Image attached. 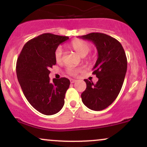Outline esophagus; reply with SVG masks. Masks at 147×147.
Here are the masks:
<instances>
[{
	"mask_svg": "<svg viewBox=\"0 0 147 147\" xmlns=\"http://www.w3.org/2000/svg\"><path fill=\"white\" fill-rule=\"evenodd\" d=\"M77 82V80H75V79H70V83H71V84L75 83V82Z\"/></svg>",
	"mask_w": 147,
	"mask_h": 147,
	"instance_id": "34e87169",
	"label": "esophagus"
}]
</instances>
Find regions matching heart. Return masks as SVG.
Wrapping results in <instances>:
<instances>
[{
	"mask_svg": "<svg viewBox=\"0 0 147 147\" xmlns=\"http://www.w3.org/2000/svg\"><path fill=\"white\" fill-rule=\"evenodd\" d=\"M70 46L76 52L79 54L81 57H86L88 54V52L91 50V44L89 42L82 39H75L72 41L70 43ZM63 50L61 46L57 47L55 52V59L57 62L60 63L63 61ZM91 59L90 57L87 59V60L90 61ZM67 72L71 76H76L77 73L80 71L81 69L78 68H75L73 66H68L66 69Z\"/></svg>",
	"mask_w": 147,
	"mask_h": 147,
	"instance_id": "heart-1",
	"label": "heart"
}]
</instances>
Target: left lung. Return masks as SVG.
Here are the masks:
<instances>
[{
  "mask_svg": "<svg viewBox=\"0 0 147 147\" xmlns=\"http://www.w3.org/2000/svg\"><path fill=\"white\" fill-rule=\"evenodd\" d=\"M80 38L92 41L98 52L92 68L98 81L93 84L84 79L86 88L81 95L82 102L91 110H104L115 100L122 87L127 70L125 52L117 39L106 34L92 32Z\"/></svg>",
  "mask_w": 147,
  "mask_h": 147,
  "instance_id": "1",
  "label": "left lung"
}]
</instances>
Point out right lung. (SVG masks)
I'll list each match as a JSON object with an SVG mask.
<instances>
[{
    "label": "right lung",
    "mask_w": 147,
    "mask_h": 147,
    "mask_svg": "<svg viewBox=\"0 0 147 147\" xmlns=\"http://www.w3.org/2000/svg\"><path fill=\"white\" fill-rule=\"evenodd\" d=\"M68 36L45 33L25 43L16 62V75L25 97L46 115L56 114L64 105L70 80L65 77L50 82V68L56 64L55 52Z\"/></svg>",
    "instance_id": "1"
}]
</instances>
